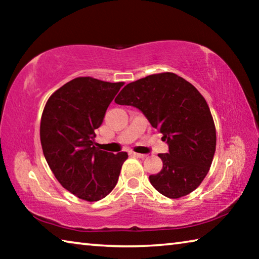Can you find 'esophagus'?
<instances>
[{
  "label": "esophagus",
  "instance_id": "obj_1",
  "mask_svg": "<svg viewBox=\"0 0 259 259\" xmlns=\"http://www.w3.org/2000/svg\"><path fill=\"white\" fill-rule=\"evenodd\" d=\"M130 155L135 157H139V159H144V157L146 156L145 154H139V153H136V152H130Z\"/></svg>",
  "mask_w": 259,
  "mask_h": 259
}]
</instances>
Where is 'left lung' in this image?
Wrapping results in <instances>:
<instances>
[{
  "label": "left lung",
  "mask_w": 259,
  "mask_h": 259,
  "mask_svg": "<svg viewBox=\"0 0 259 259\" xmlns=\"http://www.w3.org/2000/svg\"><path fill=\"white\" fill-rule=\"evenodd\" d=\"M137 107L163 135L169 152L150 182L170 199L190 194L210 169L216 151V128L207 102L196 88L175 73L152 74L126 84L115 98Z\"/></svg>",
  "instance_id": "8db88e82"
}]
</instances>
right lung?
<instances>
[{"label":"right lung","mask_w":259,"mask_h":259,"mask_svg":"<svg viewBox=\"0 0 259 259\" xmlns=\"http://www.w3.org/2000/svg\"><path fill=\"white\" fill-rule=\"evenodd\" d=\"M123 82L76 77L52 94L41 117L40 138L46 160L60 185L78 199L94 202L115 187L128 153L95 147V130Z\"/></svg>","instance_id":"obj_1"}]
</instances>
